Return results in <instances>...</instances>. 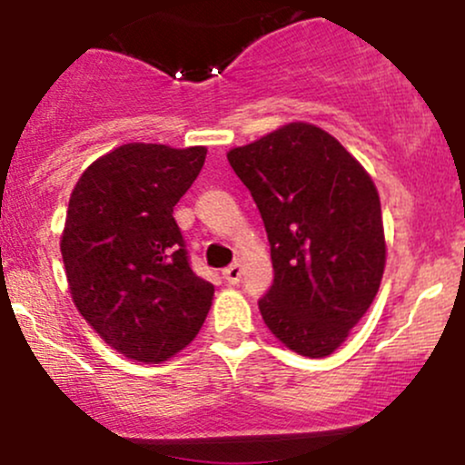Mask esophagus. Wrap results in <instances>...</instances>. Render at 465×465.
<instances>
[{
  "label": "esophagus",
  "instance_id": "1",
  "mask_svg": "<svg viewBox=\"0 0 465 465\" xmlns=\"http://www.w3.org/2000/svg\"><path fill=\"white\" fill-rule=\"evenodd\" d=\"M240 277H242V266L240 264H232V266H227V269H223V280H225L227 284L236 286L240 282Z\"/></svg>",
  "mask_w": 465,
  "mask_h": 465
}]
</instances>
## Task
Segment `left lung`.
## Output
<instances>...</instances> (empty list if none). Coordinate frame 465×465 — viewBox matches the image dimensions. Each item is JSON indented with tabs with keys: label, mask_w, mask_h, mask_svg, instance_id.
<instances>
[{
	"label": "left lung",
	"mask_w": 465,
	"mask_h": 465,
	"mask_svg": "<svg viewBox=\"0 0 465 465\" xmlns=\"http://www.w3.org/2000/svg\"><path fill=\"white\" fill-rule=\"evenodd\" d=\"M273 260V284L258 302L288 350L323 359L371 306L385 271L376 185L351 154L314 124L291 122L232 148Z\"/></svg>",
	"instance_id": "8db88e82"
}]
</instances>
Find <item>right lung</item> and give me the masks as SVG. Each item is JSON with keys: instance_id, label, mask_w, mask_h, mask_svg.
<instances>
[{"instance_id": "obj_1", "label": "right lung", "mask_w": 465, "mask_h": 465, "mask_svg": "<svg viewBox=\"0 0 465 465\" xmlns=\"http://www.w3.org/2000/svg\"><path fill=\"white\" fill-rule=\"evenodd\" d=\"M205 146L124 143L80 174L61 238L78 312L111 348L162 362L199 334L214 286L192 271L173 212Z\"/></svg>"}]
</instances>
